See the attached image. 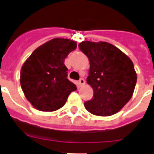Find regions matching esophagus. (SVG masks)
<instances>
[{
    "label": "esophagus",
    "mask_w": 154,
    "mask_h": 154,
    "mask_svg": "<svg viewBox=\"0 0 154 154\" xmlns=\"http://www.w3.org/2000/svg\"><path fill=\"white\" fill-rule=\"evenodd\" d=\"M79 85H80L81 87L85 85V80H84V78H81L80 80H79Z\"/></svg>",
    "instance_id": "esophagus-1"
}]
</instances>
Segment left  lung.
<instances>
[{
    "label": "left lung",
    "mask_w": 154,
    "mask_h": 154,
    "mask_svg": "<svg viewBox=\"0 0 154 154\" xmlns=\"http://www.w3.org/2000/svg\"><path fill=\"white\" fill-rule=\"evenodd\" d=\"M78 47L90 61L87 82L93 89V97L85 102L86 109L100 116L117 113L134 91L137 75L132 61L106 42L84 41Z\"/></svg>",
    "instance_id": "8db88e82"
}]
</instances>
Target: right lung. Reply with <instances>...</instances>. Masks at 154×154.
<instances>
[{
	"mask_svg": "<svg viewBox=\"0 0 154 154\" xmlns=\"http://www.w3.org/2000/svg\"><path fill=\"white\" fill-rule=\"evenodd\" d=\"M77 43L56 38L37 48L22 66L20 85L25 97L42 111H54L64 106L72 91L77 90L67 79L64 60Z\"/></svg>",
	"mask_w": 154,
	"mask_h": 154,
	"instance_id": "1",
	"label": "right lung"
}]
</instances>
